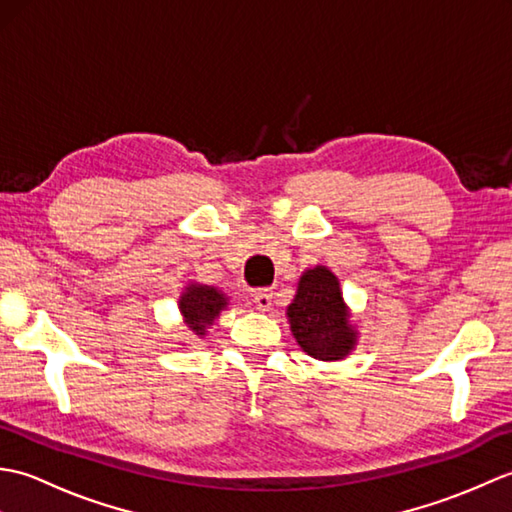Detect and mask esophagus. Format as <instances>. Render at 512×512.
Wrapping results in <instances>:
<instances>
[{"instance_id":"1","label":"esophagus","mask_w":512,"mask_h":512,"mask_svg":"<svg viewBox=\"0 0 512 512\" xmlns=\"http://www.w3.org/2000/svg\"><path fill=\"white\" fill-rule=\"evenodd\" d=\"M253 303L259 312H268L270 306H273V290H257Z\"/></svg>"}]
</instances>
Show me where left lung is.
I'll return each mask as SVG.
<instances>
[{"mask_svg":"<svg viewBox=\"0 0 512 512\" xmlns=\"http://www.w3.org/2000/svg\"><path fill=\"white\" fill-rule=\"evenodd\" d=\"M286 314L292 336L308 356L341 361L354 350L358 332L343 301L339 277L330 268L317 266L301 275Z\"/></svg>","mask_w":512,"mask_h":512,"instance_id":"left-lung-1","label":"left lung"}]
</instances>
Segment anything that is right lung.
Returning <instances> with one entry per match:
<instances>
[{
    "label": "right lung",
    "instance_id": "right-lung-1",
    "mask_svg": "<svg viewBox=\"0 0 512 512\" xmlns=\"http://www.w3.org/2000/svg\"><path fill=\"white\" fill-rule=\"evenodd\" d=\"M226 306L228 297L224 292L202 284H189L178 301V308L184 321H187V328L193 332V336H200V339Z\"/></svg>",
    "mask_w": 512,
    "mask_h": 512
}]
</instances>
